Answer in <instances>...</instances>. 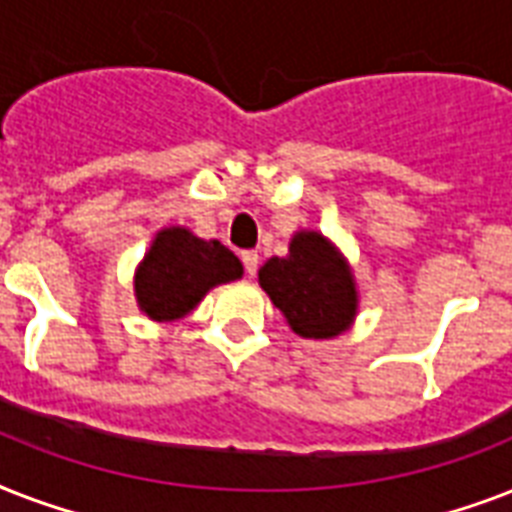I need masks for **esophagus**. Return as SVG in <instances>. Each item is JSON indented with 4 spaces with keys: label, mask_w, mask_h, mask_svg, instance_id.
Returning <instances> with one entry per match:
<instances>
[{
    "label": "esophagus",
    "mask_w": 512,
    "mask_h": 512,
    "mask_svg": "<svg viewBox=\"0 0 512 512\" xmlns=\"http://www.w3.org/2000/svg\"><path fill=\"white\" fill-rule=\"evenodd\" d=\"M241 263H244V271H247L249 276H255L257 263H260V255H257L255 249H244V252H241Z\"/></svg>",
    "instance_id": "esophagus-1"
}]
</instances>
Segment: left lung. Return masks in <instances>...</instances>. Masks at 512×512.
Returning a JSON list of instances; mask_svg holds the SVG:
<instances>
[{"instance_id":"left-lung-1","label":"left lung","mask_w":512,"mask_h":512,"mask_svg":"<svg viewBox=\"0 0 512 512\" xmlns=\"http://www.w3.org/2000/svg\"><path fill=\"white\" fill-rule=\"evenodd\" d=\"M260 287L300 337L340 335L356 313L348 265L319 233H297L287 257H271L260 268Z\"/></svg>"}]
</instances>
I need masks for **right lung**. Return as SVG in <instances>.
I'll return each instance as SVG.
<instances>
[{
  "instance_id": "1",
  "label": "right lung",
  "mask_w": 512,
  "mask_h": 512,
  "mask_svg": "<svg viewBox=\"0 0 512 512\" xmlns=\"http://www.w3.org/2000/svg\"><path fill=\"white\" fill-rule=\"evenodd\" d=\"M239 276V257L220 241L196 239L185 228H167L140 265L135 292L151 319L172 321L193 311L215 284Z\"/></svg>"
}]
</instances>
